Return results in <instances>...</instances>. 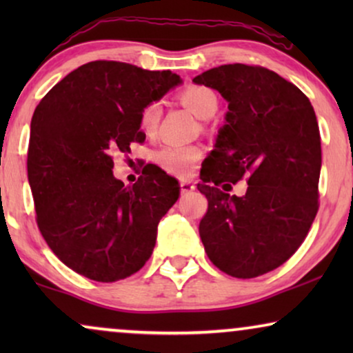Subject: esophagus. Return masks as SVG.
<instances>
[{"label":"esophagus","mask_w":353,"mask_h":353,"mask_svg":"<svg viewBox=\"0 0 353 353\" xmlns=\"http://www.w3.org/2000/svg\"><path fill=\"white\" fill-rule=\"evenodd\" d=\"M194 185H192L191 181H180V191L183 194H188V192H192L194 191Z\"/></svg>","instance_id":"obj_1"}]
</instances>
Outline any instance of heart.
<instances>
[{"instance_id":"b5f03b06","label":"heart","mask_w":353,"mask_h":353,"mask_svg":"<svg viewBox=\"0 0 353 353\" xmlns=\"http://www.w3.org/2000/svg\"><path fill=\"white\" fill-rule=\"evenodd\" d=\"M181 103L190 108L201 119H209L219 109V98L215 91L202 85H190L181 91ZM162 108L157 101L149 103L141 110L139 125L143 132L151 134L156 132L159 120H161ZM202 151L197 146H186V144H168L156 151L154 161L163 170L176 176H186L192 170V165L199 161Z\"/></svg>"}]
</instances>
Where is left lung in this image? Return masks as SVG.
I'll return each instance as SVG.
<instances>
[{
    "label": "left lung",
    "instance_id": "8db88e82",
    "mask_svg": "<svg viewBox=\"0 0 353 353\" xmlns=\"http://www.w3.org/2000/svg\"><path fill=\"white\" fill-rule=\"evenodd\" d=\"M192 81L228 101L226 123L197 185L209 201L199 223L202 244L223 273L260 276L292 257L316 216L321 139L315 110L296 85L260 65H220ZM244 176V196L218 190Z\"/></svg>",
    "mask_w": 353,
    "mask_h": 353
}]
</instances>
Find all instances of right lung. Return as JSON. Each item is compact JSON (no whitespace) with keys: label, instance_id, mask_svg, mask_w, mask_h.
Listing matches in <instances>:
<instances>
[{"label":"right lung","instance_id":"add662e5","mask_svg":"<svg viewBox=\"0 0 353 353\" xmlns=\"http://www.w3.org/2000/svg\"><path fill=\"white\" fill-rule=\"evenodd\" d=\"M178 83L170 70L93 61L37 105L27 152L37 225L56 257L81 276L114 283L151 257L180 186L159 167L125 186L112 173V154L144 143L141 110Z\"/></svg>","mask_w":353,"mask_h":353}]
</instances>
